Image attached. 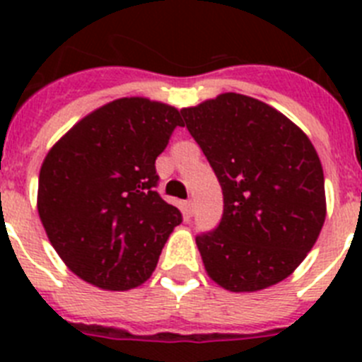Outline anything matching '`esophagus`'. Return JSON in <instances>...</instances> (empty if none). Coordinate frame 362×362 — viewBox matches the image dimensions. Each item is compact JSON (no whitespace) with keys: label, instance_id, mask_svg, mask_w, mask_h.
Instances as JSON below:
<instances>
[{"label":"esophagus","instance_id":"obj_1","mask_svg":"<svg viewBox=\"0 0 362 362\" xmlns=\"http://www.w3.org/2000/svg\"><path fill=\"white\" fill-rule=\"evenodd\" d=\"M185 212H187L188 217H190L192 214H194V199H187V201H185Z\"/></svg>","mask_w":362,"mask_h":362}]
</instances>
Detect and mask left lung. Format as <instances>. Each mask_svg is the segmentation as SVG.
<instances>
[{"label":"left lung","mask_w":362,"mask_h":362,"mask_svg":"<svg viewBox=\"0 0 362 362\" xmlns=\"http://www.w3.org/2000/svg\"><path fill=\"white\" fill-rule=\"evenodd\" d=\"M181 116L223 190L221 223L196 238L209 276L230 292L286 279L326 217L325 175L312 141L276 108L235 92L183 108Z\"/></svg>","instance_id":"1"}]
</instances>
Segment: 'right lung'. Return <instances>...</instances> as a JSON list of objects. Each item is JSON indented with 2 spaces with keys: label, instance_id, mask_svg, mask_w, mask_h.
I'll use <instances>...</instances> for the list:
<instances>
[{
  "label": "right lung",
  "instance_id": "obj_1",
  "mask_svg": "<svg viewBox=\"0 0 362 362\" xmlns=\"http://www.w3.org/2000/svg\"><path fill=\"white\" fill-rule=\"evenodd\" d=\"M177 108L121 98L98 108L50 148L40 170L37 212L66 267L103 290H130L152 276L183 221L158 192L156 159Z\"/></svg>",
  "mask_w": 362,
  "mask_h": 362
}]
</instances>
